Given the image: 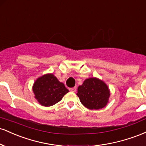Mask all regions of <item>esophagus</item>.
Listing matches in <instances>:
<instances>
[{
  "instance_id": "34e87169",
  "label": "esophagus",
  "mask_w": 146,
  "mask_h": 146,
  "mask_svg": "<svg viewBox=\"0 0 146 146\" xmlns=\"http://www.w3.org/2000/svg\"><path fill=\"white\" fill-rule=\"evenodd\" d=\"M69 90L71 92H75L76 91V87H73V88H70Z\"/></svg>"
}]
</instances>
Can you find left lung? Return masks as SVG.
<instances>
[{
  "mask_svg": "<svg viewBox=\"0 0 146 146\" xmlns=\"http://www.w3.org/2000/svg\"><path fill=\"white\" fill-rule=\"evenodd\" d=\"M110 90L105 82L97 78H90L79 86L77 95L85 107L90 110H98L107 105Z\"/></svg>",
  "mask_w": 146,
  "mask_h": 146,
  "instance_id": "left-lung-1",
  "label": "left lung"
}]
</instances>
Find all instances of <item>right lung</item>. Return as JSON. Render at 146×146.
<instances>
[{
    "instance_id": "1",
    "label": "right lung",
    "mask_w": 146,
    "mask_h": 146,
    "mask_svg": "<svg viewBox=\"0 0 146 146\" xmlns=\"http://www.w3.org/2000/svg\"><path fill=\"white\" fill-rule=\"evenodd\" d=\"M33 91L35 98L42 106H51L59 102L69 90L54 75L48 73L37 79Z\"/></svg>"
}]
</instances>
